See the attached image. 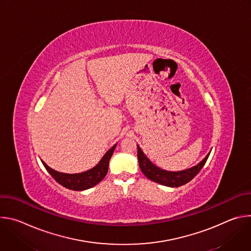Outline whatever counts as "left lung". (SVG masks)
Returning a JSON list of instances; mask_svg holds the SVG:
<instances>
[{"instance_id":"obj_1","label":"left lung","mask_w":251,"mask_h":251,"mask_svg":"<svg viewBox=\"0 0 251 251\" xmlns=\"http://www.w3.org/2000/svg\"><path fill=\"white\" fill-rule=\"evenodd\" d=\"M138 148V161H139V166L142 171V173L144 174L149 180L156 182L158 184H161L163 186L167 187H172V188H176V187H181L190 181H192L193 178L199 174V172L201 170V168L204 166L209 153L206 155V157L197 166L181 171V172H168L164 171L155 165H153L150 160L144 155L141 148L137 145Z\"/></svg>"}]
</instances>
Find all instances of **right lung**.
<instances>
[{"mask_svg": "<svg viewBox=\"0 0 251 251\" xmlns=\"http://www.w3.org/2000/svg\"><path fill=\"white\" fill-rule=\"evenodd\" d=\"M116 148V145H114L108 152H107L101 161L98 163L97 166H95L93 169L80 173V174H63L56 172L50 168L45 162H43L45 168L47 171L51 175V176L54 180L61 186H63L66 189L74 190V191H83L90 189L100 183L104 176H106L107 172H108V165L109 161L111 159V156Z\"/></svg>", "mask_w": 251, "mask_h": 251, "instance_id": "right-lung-1", "label": "right lung"}]
</instances>
